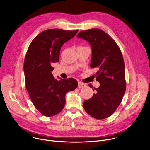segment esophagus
<instances>
[{
    "label": "esophagus",
    "mask_w": 150,
    "mask_h": 150,
    "mask_svg": "<svg viewBox=\"0 0 150 150\" xmlns=\"http://www.w3.org/2000/svg\"><path fill=\"white\" fill-rule=\"evenodd\" d=\"M86 86V84L84 83H83L81 82L78 83V88H84Z\"/></svg>",
    "instance_id": "34e87169"
}]
</instances>
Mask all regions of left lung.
<instances>
[{"label":"left lung","mask_w":150,"mask_h":150,"mask_svg":"<svg viewBox=\"0 0 150 150\" xmlns=\"http://www.w3.org/2000/svg\"><path fill=\"white\" fill-rule=\"evenodd\" d=\"M77 38L87 41L91 46L90 66L98 69L96 80L100 84L94 88L96 92L92 98L84 101V109L95 119H106L120 105L126 91L122 53L114 39L101 30L81 31ZM89 86L92 87L91 84Z\"/></svg>","instance_id":"obj_1"}]
</instances>
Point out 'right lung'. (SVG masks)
I'll use <instances>...</instances> for the list:
<instances>
[{
	"label": "right lung",
	"mask_w": 150,
	"mask_h": 150,
	"mask_svg": "<svg viewBox=\"0 0 150 150\" xmlns=\"http://www.w3.org/2000/svg\"><path fill=\"white\" fill-rule=\"evenodd\" d=\"M78 31L46 30L37 35L28 47L23 64L26 89L35 108L46 117L59 113L66 104V93L78 86L74 78L58 80L52 74V64L59 62L61 47Z\"/></svg>",
	"instance_id": "add662e5"
}]
</instances>
